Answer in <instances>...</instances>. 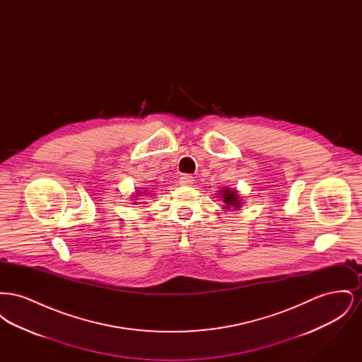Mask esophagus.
<instances>
[{"label": "esophagus", "mask_w": 362, "mask_h": 362, "mask_svg": "<svg viewBox=\"0 0 362 362\" xmlns=\"http://www.w3.org/2000/svg\"><path fill=\"white\" fill-rule=\"evenodd\" d=\"M192 183H194V177L191 175H183L180 177V185L182 186H192Z\"/></svg>", "instance_id": "esophagus-1"}]
</instances>
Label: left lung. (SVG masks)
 I'll use <instances>...</instances> for the list:
<instances>
[{"label": "left lung", "mask_w": 362, "mask_h": 362, "mask_svg": "<svg viewBox=\"0 0 362 362\" xmlns=\"http://www.w3.org/2000/svg\"><path fill=\"white\" fill-rule=\"evenodd\" d=\"M220 198L224 201V209H240V197L238 195V191L232 189H220Z\"/></svg>", "instance_id": "1"}]
</instances>
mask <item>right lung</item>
<instances>
[{"mask_svg": "<svg viewBox=\"0 0 362 362\" xmlns=\"http://www.w3.org/2000/svg\"><path fill=\"white\" fill-rule=\"evenodd\" d=\"M136 195H139V194H138V192H137V194H136Z\"/></svg>", "mask_w": 362, "mask_h": 362, "instance_id": "obj_1", "label": "right lung"}]
</instances>
